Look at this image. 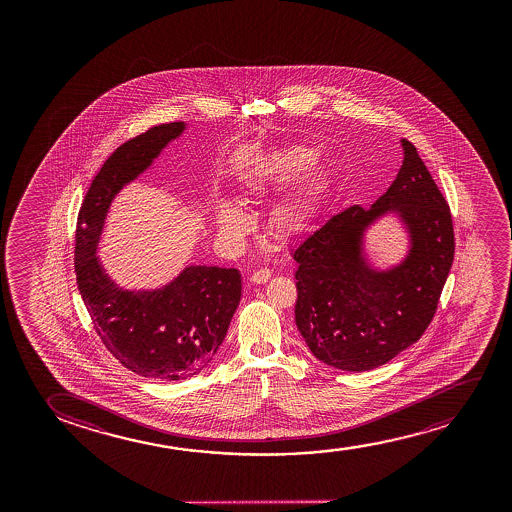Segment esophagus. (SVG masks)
<instances>
[{
  "label": "esophagus",
  "instance_id": "34e87169",
  "mask_svg": "<svg viewBox=\"0 0 512 512\" xmlns=\"http://www.w3.org/2000/svg\"><path fill=\"white\" fill-rule=\"evenodd\" d=\"M269 278H271V271H269V269H259V271L252 273V276H250V281L260 285V283H266Z\"/></svg>",
  "mask_w": 512,
  "mask_h": 512
}]
</instances>
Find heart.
I'll return each mask as SVG.
<instances>
[{
	"label": "heart",
	"mask_w": 512,
	"mask_h": 512,
	"mask_svg": "<svg viewBox=\"0 0 512 512\" xmlns=\"http://www.w3.org/2000/svg\"><path fill=\"white\" fill-rule=\"evenodd\" d=\"M316 159L318 155L315 150L304 145L278 148L253 162L252 168L243 175V187L248 194H264L306 175L315 166ZM327 185V178L322 175L308 176L297 194L288 197L287 201L276 208L273 215L274 227L280 232L299 231L308 222L315 210L316 201L327 190ZM215 222L218 232L227 239L243 236L250 227L248 213L232 197L218 199Z\"/></svg>",
	"instance_id": "b5f03b06"
}]
</instances>
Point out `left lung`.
Here are the masks:
<instances>
[{"instance_id":"obj_1","label":"left lung","mask_w":512,"mask_h":512,"mask_svg":"<svg viewBox=\"0 0 512 512\" xmlns=\"http://www.w3.org/2000/svg\"><path fill=\"white\" fill-rule=\"evenodd\" d=\"M400 145L397 178L369 210L351 206L295 246V325L311 353L341 371H371L416 343L453 264L448 203L413 143ZM385 217L398 220L407 252L381 268L366 234Z\"/></svg>"}]
</instances>
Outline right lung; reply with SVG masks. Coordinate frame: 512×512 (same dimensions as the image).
Instances as JSON below:
<instances>
[{"label": "right lung", "mask_w": 512, "mask_h": 512, "mask_svg": "<svg viewBox=\"0 0 512 512\" xmlns=\"http://www.w3.org/2000/svg\"><path fill=\"white\" fill-rule=\"evenodd\" d=\"M187 129V122L161 124L120 145L85 194L75 239L78 290L101 341L127 369L164 381L192 378L210 365L241 301V274L190 264L161 287L126 288L98 252L120 192Z\"/></svg>", "instance_id": "right-lung-1"}]
</instances>
